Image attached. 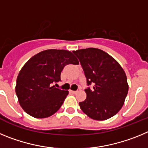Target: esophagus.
Returning <instances> with one entry per match:
<instances>
[{"mask_svg": "<svg viewBox=\"0 0 148 148\" xmlns=\"http://www.w3.org/2000/svg\"><path fill=\"white\" fill-rule=\"evenodd\" d=\"M77 92H78L77 90H70V92H71V93H73V94H75Z\"/></svg>", "mask_w": 148, "mask_h": 148, "instance_id": "obj_1", "label": "esophagus"}]
</instances>
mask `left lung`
Segmentation results:
<instances>
[{"label": "left lung", "instance_id": "1", "mask_svg": "<svg viewBox=\"0 0 148 148\" xmlns=\"http://www.w3.org/2000/svg\"><path fill=\"white\" fill-rule=\"evenodd\" d=\"M78 58L87 78V98L79 102L90 118L99 121L111 118L125 103L128 84L125 71L112 56L96 48L73 52ZM90 85H93L91 89Z\"/></svg>", "mask_w": 148, "mask_h": 148}]
</instances>
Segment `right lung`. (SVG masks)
<instances>
[{"label": "right lung", "mask_w": 148, "mask_h": 148, "mask_svg": "<svg viewBox=\"0 0 148 148\" xmlns=\"http://www.w3.org/2000/svg\"><path fill=\"white\" fill-rule=\"evenodd\" d=\"M67 64H78L70 51L47 49L30 58L17 78L15 92L21 107L35 118H47L56 113L69 92L55 87Z\"/></svg>", "instance_id": "add662e5"}]
</instances>
